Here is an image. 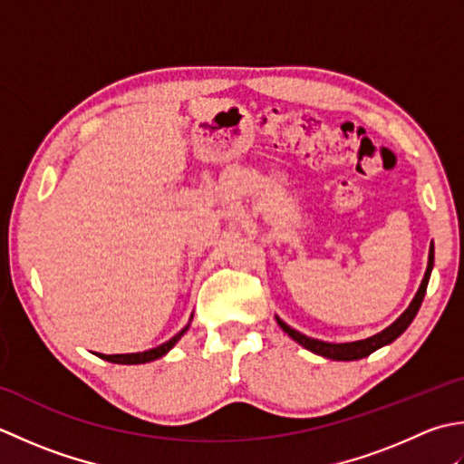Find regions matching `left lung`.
Masks as SVG:
<instances>
[{
    "mask_svg": "<svg viewBox=\"0 0 464 464\" xmlns=\"http://www.w3.org/2000/svg\"><path fill=\"white\" fill-rule=\"evenodd\" d=\"M432 266H434V244L430 242V248H429V264H427V272H424V278L420 282V286L417 290V295H414L412 302L409 304V308H406L402 314L394 320V323L391 326H386L382 333H378L371 338H364V340H354V343H340V344H334V343H324V340H318V338H310L306 334L298 333V330L290 328L285 320L276 316V323L278 326L285 330V333L292 338L296 340V343L300 346H304L306 351L314 353L318 356H324V358H330V361H361V358L372 354L374 351H378V348H382L386 344L394 343L396 338H399L406 328L411 326V323L414 320V316H417V312L422 304V298L424 295H427V286H429V280H430V272H432Z\"/></svg>",
    "mask_w": 464,
    "mask_h": 464,
    "instance_id": "1",
    "label": "left lung"
}]
</instances>
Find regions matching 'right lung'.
I'll return each instance as SVG.
<instances>
[{
	"mask_svg": "<svg viewBox=\"0 0 464 464\" xmlns=\"http://www.w3.org/2000/svg\"><path fill=\"white\" fill-rule=\"evenodd\" d=\"M194 316V314H192ZM192 320V318H190ZM190 328V323H188L182 330L176 336H172L168 340V343L160 344L156 348H150V351H144V353H130V354H100L96 353L100 358H103V361L108 362H113V364H146V362H152V361H158V358H162L164 354H168L172 348L176 346V343L179 338L184 336L186 330Z\"/></svg>",
	"mask_w": 464,
	"mask_h": 464,
	"instance_id": "obj_1",
	"label": "right lung"
}]
</instances>
